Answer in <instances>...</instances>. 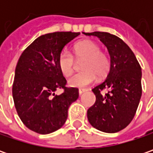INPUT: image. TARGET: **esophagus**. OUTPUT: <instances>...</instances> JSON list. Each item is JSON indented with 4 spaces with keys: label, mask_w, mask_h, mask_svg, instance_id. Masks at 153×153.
<instances>
[{
    "label": "esophagus",
    "mask_w": 153,
    "mask_h": 153,
    "mask_svg": "<svg viewBox=\"0 0 153 153\" xmlns=\"http://www.w3.org/2000/svg\"><path fill=\"white\" fill-rule=\"evenodd\" d=\"M78 92H79V94L81 95V94H82L83 93H85V92H87V89H85V88H79V90H78Z\"/></svg>",
    "instance_id": "1"
}]
</instances>
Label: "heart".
I'll return each instance as SVG.
<instances>
[{"mask_svg":"<svg viewBox=\"0 0 153 153\" xmlns=\"http://www.w3.org/2000/svg\"><path fill=\"white\" fill-rule=\"evenodd\" d=\"M73 54L76 59H83L81 65L82 71L75 74L69 79V84L74 88H83L96 81V75L102 77L108 72V55L100 51V45L90 40H84L74 46ZM58 65L65 76H71L74 71L75 59L71 52L64 49L58 57Z\"/></svg>","mask_w":153,"mask_h":153,"instance_id":"1","label":"heart"}]
</instances>
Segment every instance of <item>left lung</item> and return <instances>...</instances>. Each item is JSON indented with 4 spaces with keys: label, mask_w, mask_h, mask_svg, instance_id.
<instances>
[{
    "label": "left lung",
    "mask_w": 153,
    "mask_h": 153,
    "mask_svg": "<svg viewBox=\"0 0 153 153\" xmlns=\"http://www.w3.org/2000/svg\"><path fill=\"white\" fill-rule=\"evenodd\" d=\"M100 38L108 49L111 67L107 77L95 86L94 105L87 116L94 128L105 133H116L133 120L142 94L141 67L129 47L117 36L108 32L85 33ZM106 89L108 92H101Z\"/></svg>",
    "instance_id": "8db88e82"
}]
</instances>
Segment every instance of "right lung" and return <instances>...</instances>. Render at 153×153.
<instances>
[{
	"label": "right lung",
	"instance_id": "obj_1",
	"mask_svg": "<svg viewBox=\"0 0 153 153\" xmlns=\"http://www.w3.org/2000/svg\"><path fill=\"white\" fill-rule=\"evenodd\" d=\"M80 33L53 32L36 38L21 54L15 69L13 97L17 113L34 132L47 134L60 128L68 109L78 96V88L66 87L58 65L65 46ZM60 88L63 93L54 94Z\"/></svg>",
	"mask_w": 153,
	"mask_h": 153
}]
</instances>
